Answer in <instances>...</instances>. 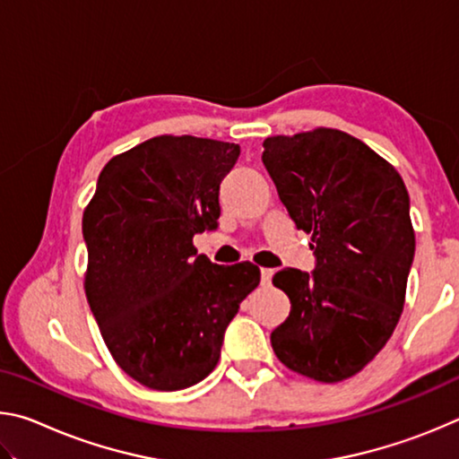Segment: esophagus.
<instances>
[{
    "mask_svg": "<svg viewBox=\"0 0 459 459\" xmlns=\"http://www.w3.org/2000/svg\"><path fill=\"white\" fill-rule=\"evenodd\" d=\"M273 269H261V283L263 285H271V279H273Z\"/></svg>",
    "mask_w": 459,
    "mask_h": 459,
    "instance_id": "1",
    "label": "esophagus"
}]
</instances>
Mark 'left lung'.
Wrapping results in <instances>:
<instances>
[{"label":"left lung","instance_id":"1","mask_svg":"<svg viewBox=\"0 0 459 459\" xmlns=\"http://www.w3.org/2000/svg\"><path fill=\"white\" fill-rule=\"evenodd\" d=\"M263 164L316 269L287 267L273 283L291 312L271 332L287 368L320 383L360 372L391 338L405 306L415 230L405 182L360 139L317 127L263 142Z\"/></svg>","mask_w":459,"mask_h":459}]
</instances>
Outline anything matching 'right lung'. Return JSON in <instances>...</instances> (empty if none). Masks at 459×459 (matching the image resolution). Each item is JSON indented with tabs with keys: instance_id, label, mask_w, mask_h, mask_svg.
Returning <instances> with one entry per match:
<instances>
[{
	"instance_id": "add662e5",
	"label": "right lung",
	"mask_w": 459,
	"mask_h": 459,
	"mask_svg": "<svg viewBox=\"0 0 459 459\" xmlns=\"http://www.w3.org/2000/svg\"><path fill=\"white\" fill-rule=\"evenodd\" d=\"M237 143L160 135L115 155L82 214L84 293L108 352L153 391L200 383L224 332L261 281L253 263L216 265L194 235L219 227L222 178Z\"/></svg>"
}]
</instances>
